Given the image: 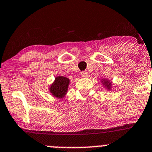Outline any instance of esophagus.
<instances>
[{"instance_id":"34e87169","label":"esophagus","mask_w":152,"mask_h":152,"mask_svg":"<svg viewBox=\"0 0 152 152\" xmlns=\"http://www.w3.org/2000/svg\"><path fill=\"white\" fill-rule=\"evenodd\" d=\"M81 75H82V76H83V77H88V72H86V71H83V72H82Z\"/></svg>"}]
</instances>
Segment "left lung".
Wrapping results in <instances>:
<instances>
[{
	"label": "left lung",
	"instance_id": "8db88e82",
	"mask_svg": "<svg viewBox=\"0 0 152 152\" xmlns=\"http://www.w3.org/2000/svg\"><path fill=\"white\" fill-rule=\"evenodd\" d=\"M104 83H103V84H105V86L106 87V88L110 89V88H111V83H110V81L107 80V79H105Z\"/></svg>",
	"mask_w": 152,
	"mask_h": 152
}]
</instances>
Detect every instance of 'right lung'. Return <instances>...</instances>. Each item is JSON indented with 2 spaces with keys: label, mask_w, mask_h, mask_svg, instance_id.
Returning a JSON list of instances; mask_svg holds the SVG:
<instances>
[{
  "label": "right lung",
  "mask_w": 152,
  "mask_h": 152,
  "mask_svg": "<svg viewBox=\"0 0 152 152\" xmlns=\"http://www.w3.org/2000/svg\"><path fill=\"white\" fill-rule=\"evenodd\" d=\"M69 80L64 76H57L53 84L50 86L49 91L54 97L63 98L67 92Z\"/></svg>",
  "instance_id": "right-lung-1"
}]
</instances>
